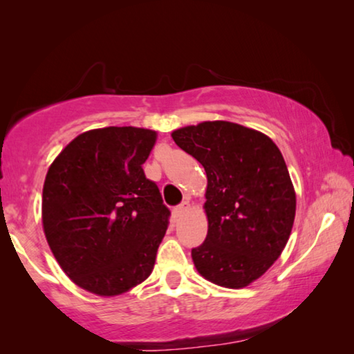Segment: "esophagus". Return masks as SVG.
I'll use <instances>...</instances> for the list:
<instances>
[{"instance_id":"obj_1","label":"esophagus","mask_w":354,"mask_h":354,"mask_svg":"<svg viewBox=\"0 0 354 354\" xmlns=\"http://www.w3.org/2000/svg\"><path fill=\"white\" fill-rule=\"evenodd\" d=\"M189 209H190V203L189 201H183L181 205L175 207V211H173V214H175V217H181V215L185 211H189Z\"/></svg>"}]
</instances>
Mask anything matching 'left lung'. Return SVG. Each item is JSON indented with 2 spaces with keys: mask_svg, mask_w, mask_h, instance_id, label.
<instances>
[{
  "mask_svg": "<svg viewBox=\"0 0 354 354\" xmlns=\"http://www.w3.org/2000/svg\"><path fill=\"white\" fill-rule=\"evenodd\" d=\"M205 167L207 236L192 250L203 278L226 289L259 279L283 253L297 195L279 148L261 131L215 120L171 133Z\"/></svg>",
  "mask_w": 354,
  "mask_h": 354,
  "instance_id": "1",
  "label": "left lung"
}]
</instances>
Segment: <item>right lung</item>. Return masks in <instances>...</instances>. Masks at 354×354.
Masks as SVG:
<instances>
[{
	"label": "right lung",
	"instance_id": "right-lung-1",
	"mask_svg": "<svg viewBox=\"0 0 354 354\" xmlns=\"http://www.w3.org/2000/svg\"><path fill=\"white\" fill-rule=\"evenodd\" d=\"M153 129L107 127L75 137L48 169L41 194L46 242L81 289L115 297L154 268L170 211L142 165Z\"/></svg>",
	"mask_w": 354,
	"mask_h": 354
}]
</instances>
